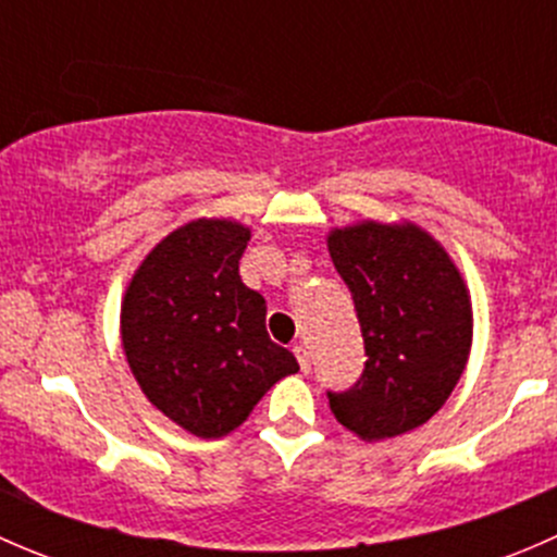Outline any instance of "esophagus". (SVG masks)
Listing matches in <instances>:
<instances>
[{
  "label": "esophagus",
  "mask_w": 557,
  "mask_h": 557,
  "mask_svg": "<svg viewBox=\"0 0 557 557\" xmlns=\"http://www.w3.org/2000/svg\"><path fill=\"white\" fill-rule=\"evenodd\" d=\"M294 356H296V361H299V367H301V372H310V369H312V361H310V350H307V345H301V342H299V345H296L294 347Z\"/></svg>",
  "instance_id": "34e87169"
}]
</instances>
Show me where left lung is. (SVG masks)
<instances>
[{
    "mask_svg": "<svg viewBox=\"0 0 557 557\" xmlns=\"http://www.w3.org/2000/svg\"><path fill=\"white\" fill-rule=\"evenodd\" d=\"M361 325V377L329 391V407L367 442L391 440L434 418L469 361L471 305L445 247L404 223H358L329 234Z\"/></svg>",
    "mask_w": 557,
    "mask_h": 557,
    "instance_id": "1",
    "label": "left lung"
}]
</instances>
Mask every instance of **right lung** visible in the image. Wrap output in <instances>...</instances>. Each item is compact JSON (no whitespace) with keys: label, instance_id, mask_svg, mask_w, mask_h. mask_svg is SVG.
<instances>
[{"label":"right lung","instance_id":"obj_1","mask_svg":"<svg viewBox=\"0 0 557 557\" xmlns=\"http://www.w3.org/2000/svg\"><path fill=\"white\" fill-rule=\"evenodd\" d=\"M250 228L190 221L134 272L121 307L126 361L156 409L201 440L243 425L263 393L299 372L267 334V301L239 277Z\"/></svg>","mask_w":557,"mask_h":557}]
</instances>
